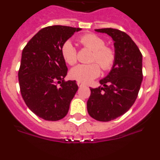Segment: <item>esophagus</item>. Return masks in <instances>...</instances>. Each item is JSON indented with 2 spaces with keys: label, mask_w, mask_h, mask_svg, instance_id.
<instances>
[{
  "label": "esophagus",
  "mask_w": 160,
  "mask_h": 160,
  "mask_svg": "<svg viewBox=\"0 0 160 160\" xmlns=\"http://www.w3.org/2000/svg\"><path fill=\"white\" fill-rule=\"evenodd\" d=\"M78 86L79 87H84L85 85L83 84V83H82V82H78Z\"/></svg>",
  "instance_id": "34e87169"
}]
</instances>
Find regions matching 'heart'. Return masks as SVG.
Instances as JSON below:
<instances>
[{"instance_id": "b5f03b06", "label": "heart", "mask_w": 160, "mask_h": 160, "mask_svg": "<svg viewBox=\"0 0 160 160\" xmlns=\"http://www.w3.org/2000/svg\"><path fill=\"white\" fill-rule=\"evenodd\" d=\"M80 42L85 47L93 51L91 62H97L104 70L111 69L115 59V53L111 48L105 46V41L101 37L94 33H88L82 37ZM61 53L66 63L69 65L75 64L77 62V52L70 41H66L63 44ZM99 73V66L97 63H92L90 65H78L72 68L70 75L79 82L88 83L97 78Z\"/></svg>"}]
</instances>
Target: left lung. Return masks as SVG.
<instances>
[{"label":"left lung","instance_id":"8db88e82","mask_svg":"<svg viewBox=\"0 0 160 160\" xmlns=\"http://www.w3.org/2000/svg\"><path fill=\"white\" fill-rule=\"evenodd\" d=\"M114 41L115 59L111 71L91 88L87 111L94 119L108 122L125 114L136 100L142 81V56L126 32L112 28L94 29Z\"/></svg>","mask_w":160,"mask_h":160}]
</instances>
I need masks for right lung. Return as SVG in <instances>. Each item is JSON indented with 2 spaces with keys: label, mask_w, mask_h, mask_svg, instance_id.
Instances as JSON below:
<instances>
[{
  "label": "right lung",
  "mask_w": 160,
  "mask_h": 160,
  "mask_svg": "<svg viewBox=\"0 0 160 160\" xmlns=\"http://www.w3.org/2000/svg\"><path fill=\"white\" fill-rule=\"evenodd\" d=\"M80 30L63 25L43 28L22 50L18 71L22 96L29 110L43 119L64 118L78 89L75 81H64L68 69L61 49Z\"/></svg>",
  "instance_id": "obj_1"
}]
</instances>
